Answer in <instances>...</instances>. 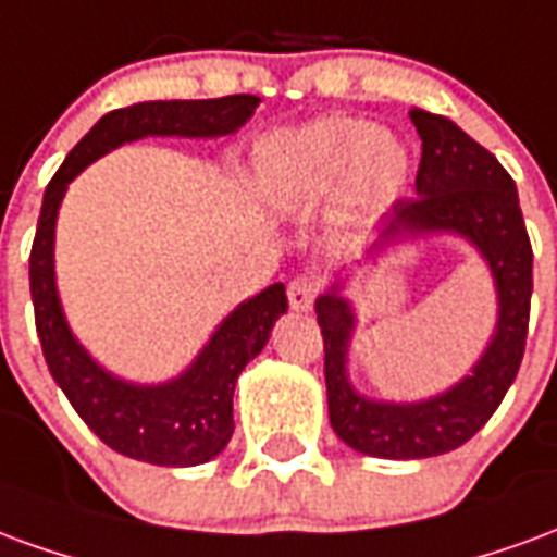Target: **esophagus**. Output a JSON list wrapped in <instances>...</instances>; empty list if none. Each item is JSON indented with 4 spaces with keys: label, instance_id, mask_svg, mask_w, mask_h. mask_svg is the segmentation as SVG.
I'll return each instance as SVG.
<instances>
[{
    "label": "esophagus",
    "instance_id": "esophagus-1",
    "mask_svg": "<svg viewBox=\"0 0 557 557\" xmlns=\"http://www.w3.org/2000/svg\"><path fill=\"white\" fill-rule=\"evenodd\" d=\"M318 294L320 282L314 275H296V278H290V284H287V299H290V308H296V311H308L311 302L318 299Z\"/></svg>",
    "mask_w": 557,
    "mask_h": 557
}]
</instances>
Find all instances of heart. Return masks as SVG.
Returning <instances> with one entry per match:
<instances>
[{"instance_id": "b5f03b06", "label": "heart", "mask_w": 557, "mask_h": 557, "mask_svg": "<svg viewBox=\"0 0 557 557\" xmlns=\"http://www.w3.org/2000/svg\"><path fill=\"white\" fill-rule=\"evenodd\" d=\"M412 157L404 141L362 117L332 115L267 139L255 184L282 213H308L335 195V222L362 225L407 189Z\"/></svg>"}]
</instances>
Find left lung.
I'll list each match as a JSON object with an SVG mask.
<instances>
[{"mask_svg":"<svg viewBox=\"0 0 557 557\" xmlns=\"http://www.w3.org/2000/svg\"><path fill=\"white\" fill-rule=\"evenodd\" d=\"M421 136L416 198H397L373 251L407 234L454 231L469 237L493 270L498 323L472 373L450 392L424 404H376L356 395L344 362L350 350L352 311L338 284L318 299L323 335L329 421L350 448L383 460H421L460 448L484 428L517 380L531 314V251L513 177L493 153L466 136L454 121L409 109Z\"/></svg>","mask_w":557,"mask_h":557,"instance_id":"1","label":"left lung"}]
</instances>
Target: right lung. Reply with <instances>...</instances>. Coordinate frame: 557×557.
Masks as SVG:
<instances>
[{
	"label": "right lung",
	"instance_id": "obj_1",
	"mask_svg": "<svg viewBox=\"0 0 557 557\" xmlns=\"http://www.w3.org/2000/svg\"><path fill=\"white\" fill-rule=\"evenodd\" d=\"M255 107L258 97L231 95L216 100H148L115 109L85 133L44 193L38 231L28 255V287L40 350L52 380L62 385L85 424L109 448L133 460L153 466H198L213 460L228 445L234 433V385L243 368L270 341L278 314L287 311L284 284H270L243 302L213 332L193 368L177 380L162 385L121 383L95 364L64 323L52 273L59 205L73 177L117 145L141 136H228L249 121Z\"/></svg>",
	"mask_w": 557,
	"mask_h": 557
}]
</instances>
